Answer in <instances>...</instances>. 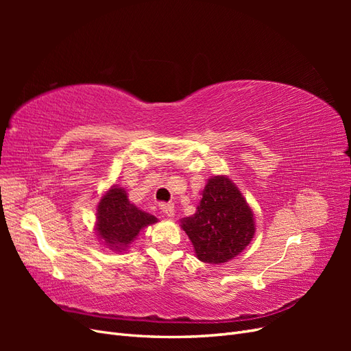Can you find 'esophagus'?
<instances>
[{
  "mask_svg": "<svg viewBox=\"0 0 351 351\" xmlns=\"http://www.w3.org/2000/svg\"><path fill=\"white\" fill-rule=\"evenodd\" d=\"M159 209L162 210V214L168 218L174 217V205L173 204H159Z\"/></svg>",
  "mask_w": 351,
  "mask_h": 351,
  "instance_id": "obj_1",
  "label": "esophagus"
}]
</instances>
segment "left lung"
<instances>
[{"label": "left lung", "mask_w": 351, "mask_h": 351, "mask_svg": "<svg viewBox=\"0 0 351 351\" xmlns=\"http://www.w3.org/2000/svg\"><path fill=\"white\" fill-rule=\"evenodd\" d=\"M196 214L182 227L196 256L206 263H224L246 249L254 234L253 212L231 180L212 177L202 192Z\"/></svg>", "instance_id": "8db88e82"}]
</instances>
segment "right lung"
I'll list each match as a JSON object with an SVG mask.
<instances>
[{
	"mask_svg": "<svg viewBox=\"0 0 351 351\" xmlns=\"http://www.w3.org/2000/svg\"><path fill=\"white\" fill-rule=\"evenodd\" d=\"M98 236L114 250L125 249L156 218L132 205L124 189L112 187L98 205Z\"/></svg>",
	"mask_w": 351,
	"mask_h": 351,
	"instance_id": "1",
	"label": "right lung"
}]
</instances>
